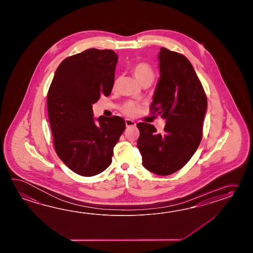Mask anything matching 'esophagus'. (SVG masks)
<instances>
[{
    "instance_id": "34e87169",
    "label": "esophagus",
    "mask_w": 253,
    "mask_h": 253,
    "mask_svg": "<svg viewBox=\"0 0 253 253\" xmlns=\"http://www.w3.org/2000/svg\"><path fill=\"white\" fill-rule=\"evenodd\" d=\"M126 127L134 126H135V122L133 121V120H131V119H126Z\"/></svg>"
}]
</instances>
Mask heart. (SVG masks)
<instances>
[{"label": "heart", "mask_w": 253, "mask_h": 253, "mask_svg": "<svg viewBox=\"0 0 253 253\" xmlns=\"http://www.w3.org/2000/svg\"><path fill=\"white\" fill-rule=\"evenodd\" d=\"M132 72L134 74V78L136 79V81L139 82L140 85L145 82H152L155 78L154 70L149 65L145 62H140V63L134 65L132 69ZM118 83H119V79H116L113 83L114 89L117 87ZM122 110L126 115L130 116V117H134L138 113L139 105L135 102H133V101H128L125 104Z\"/></svg>", "instance_id": "b5f03b06"}]
</instances>
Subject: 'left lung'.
Instances as JSON below:
<instances>
[{
	"label": "left lung",
	"instance_id": "left-lung-1",
	"mask_svg": "<svg viewBox=\"0 0 253 253\" xmlns=\"http://www.w3.org/2000/svg\"><path fill=\"white\" fill-rule=\"evenodd\" d=\"M160 77L151 110L166 119L163 133L153 125L138 123L137 147L142 164L158 175H169L184 167L203 136L207 98L193 65L182 54L160 48Z\"/></svg>",
	"mask_w": 253,
	"mask_h": 253
}]
</instances>
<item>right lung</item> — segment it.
Segmentation results:
<instances>
[{"mask_svg": "<svg viewBox=\"0 0 253 253\" xmlns=\"http://www.w3.org/2000/svg\"><path fill=\"white\" fill-rule=\"evenodd\" d=\"M118 59L111 49L88 48L73 55L59 64L48 89L55 150L82 176L98 174L111 165L114 146L126 128L122 118L96 119L92 109L100 95L108 97L112 91Z\"/></svg>", "mask_w": 253, "mask_h": 253, "instance_id": "right-lung-1", "label": "right lung"}]
</instances>
